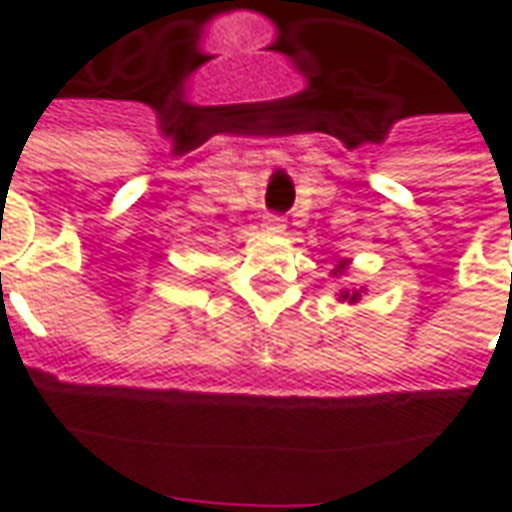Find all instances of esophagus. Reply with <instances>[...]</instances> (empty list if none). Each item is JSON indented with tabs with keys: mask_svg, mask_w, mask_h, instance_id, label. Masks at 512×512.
I'll return each instance as SVG.
<instances>
[{
	"mask_svg": "<svg viewBox=\"0 0 512 512\" xmlns=\"http://www.w3.org/2000/svg\"><path fill=\"white\" fill-rule=\"evenodd\" d=\"M263 230H266V233H282V230H285V219H282V216H277V213H268L266 219H263Z\"/></svg>",
	"mask_w": 512,
	"mask_h": 512,
	"instance_id": "34e87169",
	"label": "esophagus"
}]
</instances>
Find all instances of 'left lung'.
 <instances>
[{
    "instance_id": "8db88e82",
    "label": "left lung",
    "mask_w": 512,
    "mask_h": 512,
    "mask_svg": "<svg viewBox=\"0 0 512 512\" xmlns=\"http://www.w3.org/2000/svg\"><path fill=\"white\" fill-rule=\"evenodd\" d=\"M345 268H348V260H340L337 268H334V274H345ZM359 299H362V290H340V301L356 304Z\"/></svg>"
}]
</instances>
